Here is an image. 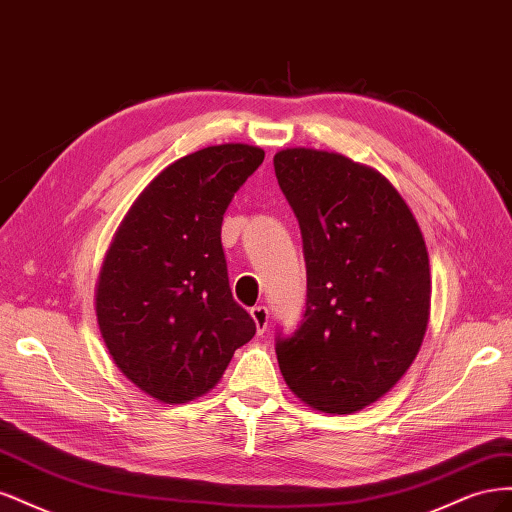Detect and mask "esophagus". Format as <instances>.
<instances>
[{
	"label": "esophagus",
	"instance_id": "1",
	"mask_svg": "<svg viewBox=\"0 0 512 512\" xmlns=\"http://www.w3.org/2000/svg\"><path fill=\"white\" fill-rule=\"evenodd\" d=\"M250 314H252V318H254V322H256L258 335L265 333L267 327H269V309H267L265 305H256V307L250 309Z\"/></svg>",
	"mask_w": 512,
	"mask_h": 512
}]
</instances>
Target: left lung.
Returning <instances> with one entry per match:
<instances>
[{
  "label": "left lung",
  "instance_id": "left-lung-1",
  "mask_svg": "<svg viewBox=\"0 0 512 512\" xmlns=\"http://www.w3.org/2000/svg\"><path fill=\"white\" fill-rule=\"evenodd\" d=\"M273 166L307 271L305 314L292 335H277V363L305 404L350 414L389 391L423 344L427 247L404 198L374 168L305 147L275 153Z\"/></svg>",
  "mask_w": 512,
  "mask_h": 512
}]
</instances>
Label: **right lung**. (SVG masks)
I'll return each mask as SVG.
<instances>
[{"mask_svg": "<svg viewBox=\"0 0 512 512\" xmlns=\"http://www.w3.org/2000/svg\"><path fill=\"white\" fill-rule=\"evenodd\" d=\"M265 160L250 145H215L164 168L121 222L102 265L96 314L121 374L164 404L213 389L256 333L232 299L224 213Z\"/></svg>", "mask_w": 512, "mask_h": 512, "instance_id": "1", "label": "right lung"}]
</instances>
